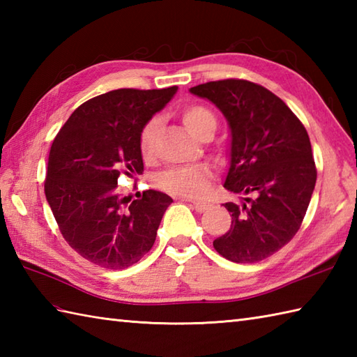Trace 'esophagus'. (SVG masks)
<instances>
[{"label":"esophagus","mask_w":357,"mask_h":357,"mask_svg":"<svg viewBox=\"0 0 357 357\" xmlns=\"http://www.w3.org/2000/svg\"><path fill=\"white\" fill-rule=\"evenodd\" d=\"M190 202H192L193 208L196 211H199V213H202V211H206V210H208L211 207L208 202H202V201H190Z\"/></svg>","instance_id":"1"}]
</instances>
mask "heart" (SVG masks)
I'll return each mask as SVG.
<instances>
[{"mask_svg":"<svg viewBox=\"0 0 357 357\" xmlns=\"http://www.w3.org/2000/svg\"><path fill=\"white\" fill-rule=\"evenodd\" d=\"M181 119L183 124L196 138L207 130H215L216 116L207 105L204 104H188L181 110ZM159 130V119L150 118L142 126L138 138V146L141 156L144 159H151L155 155V142ZM213 178V172L208 165L199 164L193 167H179V169H170L159 176V185L162 190L172 195L185 196V198H198L207 192V188Z\"/></svg>","mask_w":357,"mask_h":357,"instance_id":"heart-1","label":"heart"}]
</instances>
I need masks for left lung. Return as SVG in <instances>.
<instances>
[{
    "mask_svg": "<svg viewBox=\"0 0 357 357\" xmlns=\"http://www.w3.org/2000/svg\"><path fill=\"white\" fill-rule=\"evenodd\" d=\"M190 92L229 121L231 161L224 187L248 195L242 206L224 204L231 227L213 247L231 262H259L287 245L304 221L317 176L308 133L279 96L256 82L210 81Z\"/></svg>",
    "mask_w": 357,
    "mask_h": 357,
    "instance_id": "obj_1",
    "label": "left lung"
}]
</instances>
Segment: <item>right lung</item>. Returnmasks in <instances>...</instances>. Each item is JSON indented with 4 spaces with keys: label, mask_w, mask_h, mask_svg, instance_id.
I'll use <instances>...</instances> for the list:
<instances>
[{
    "label": "right lung",
    "mask_w": 357,
    "mask_h": 357,
    "mask_svg": "<svg viewBox=\"0 0 357 357\" xmlns=\"http://www.w3.org/2000/svg\"><path fill=\"white\" fill-rule=\"evenodd\" d=\"M178 87L118 89L81 104L52 142L44 192L58 229L75 252L100 267L123 270L150 252L173 199L146 190L128 204L118 178L144 172L142 126Z\"/></svg>",
    "instance_id": "obj_1"
}]
</instances>
